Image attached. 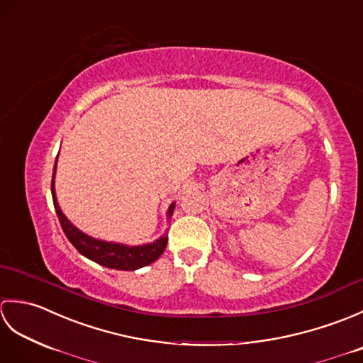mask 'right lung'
I'll list each match as a JSON object with an SVG mask.
<instances>
[{
  "mask_svg": "<svg viewBox=\"0 0 363 363\" xmlns=\"http://www.w3.org/2000/svg\"><path fill=\"white\" fill-rule=\"evenodd\" d=\"M56 165H57V157H56V164H54L52 179H51V195H52L54 209H56L60 226H62L67 238L70 240V243L74 246V248L82 254V256H86L87 259L94 260L103 267L115 268V269H126V272H133V269H138L142 267L150 265L154 260H157L160 257V254L165 251V246L168 242V237L165 234L152 243H146L140 246H128L121 243L96 240V238L81 233L78 228L73 226L62 213V211H60V207L57 204L56 190H54V174H56ZM173 211H174V203H172L168 207V212H167L168 218H172Z\"/></svg>",
  "mask_w": 363,
  "mask_h": 363,
  "instance_id": "add662e5",
  "label": "right lung"
}]
</instances>
